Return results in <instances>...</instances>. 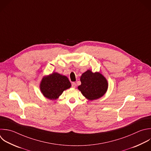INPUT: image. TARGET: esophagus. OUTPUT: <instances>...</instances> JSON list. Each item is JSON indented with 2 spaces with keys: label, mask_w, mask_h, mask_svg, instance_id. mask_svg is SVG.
I'll list each match as a JSON object with an SVG mask.
<instances>
[{
  "label": "esophagus",
  "mask_w": 151,
  "mask_h": 151,
  "mask_svg": "<svg viewBox=\"0 0 151 151\" xmlns=\"http://www.w3.org/2000/svg\"><path fill=\"white\" fill-rule=\"evenodd\" d=\"M71 87H72L73 88H76V84L75 82H73V83H71Z\"/></svg>",
  "instance_id": "obj_1"
}]
</instances>
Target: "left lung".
<instances>
[{
    "label": "left lung",
    "instance_id": "8db88e82",
    "mask_svg": "<svg viewBox=\"0 0 151 151\" xmlns=\"http://www.w3.org/2000/svg\"><path fill=\"white\" fill-rule=\"evenodd\" d=\"M80 81L81 84L78 88L83 95L90 100L99 99L107 91V81L99 73H94L90 70H87L81 75Z\"/></svg>",
    "mask_w": 151,
    "mask_h": 151
}]
</instances>
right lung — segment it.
I'll return each instance as SVG.
<instances>
[{"mask_svg": "<svg viewBox=\"0 0 151 151\" xmlns=\"http://www.w3.org/2000/svg\"><path fill=\"white\" fill-rule=\"evenodd\" d=\"M71 87L68 78L57 73H54L42 78L40 88L43 95L50 99L55 100L64 91Z\"/></svg>", "mask_w": 151, "mask_h": 151, "instance_id": "right-lung-1", "label": "right lung"}]
</instances>
